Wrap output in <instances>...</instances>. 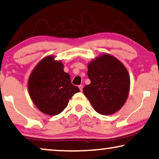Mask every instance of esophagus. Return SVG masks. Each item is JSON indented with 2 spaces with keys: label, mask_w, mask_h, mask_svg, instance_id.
I'll list each match as a JSON object with an SVG mask.
<instances>
[{
  "label": "esophagus",
  "mask_w": 159,
  "mask_h": 159,
  "mask_svg": "<svg viewBox=\"0 0 159 159\" xmlns=\"http://www.w3.org/2000/svg\"><path fill=\"white\" fill-rule=\"evenodd\" d=\"M79 89H80V91H83V88H84V87H83V85H79Z\"/></svg>",
  "instance_id": "esophagus-1"
}]
</instances>
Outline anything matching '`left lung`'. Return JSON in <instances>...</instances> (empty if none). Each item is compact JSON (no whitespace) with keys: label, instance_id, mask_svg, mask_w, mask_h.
I'll return each instance as SVG.
<instances>
[{"label":"left lung","instance_id":"8db88e82","mask_svg":"<svg viewBox=\"0 0 159 159\" xmlns=\"http://www.w3.org/2000/svg\"><path fill=\"white\" fill-rule=\"evenodd\" d=\"M91 84L83 89L94 110L101 115L113 114L124 105L130 90V77L124 65L108 53L88 65Z\"/></svg>","mask_w":159,"mask_h":159}]
</instances>
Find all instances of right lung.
Segmentation results:
<instances>
[{
    "instance_id": "right-lung-1",
    "label": "right lung",
    "mask_w": 159,
    "mask_h": 159,
    "mask_svg": "<svg viewBox=\"0 0 159 159\" xmlns=\"http://www.w3.org/2000/svg\"><path fill=\"white\" fill-rule=\"evenodd\" d=\"M28 89L38 109L50 116L62 112L73 95L80 91L71 84L69 74L63 70V63L56 61L53 56L45 57L34 68Z\"/></svg>"
}]
</instances>
